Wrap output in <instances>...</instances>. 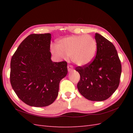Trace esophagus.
<instances>
[{"label":"esophagus","mask_w":133,"mask_h":133,"mask_svg":"<svg viewBox=\"0 0 133 133\" xmlns=\"http://www.w3.org/2000/svg\"><path fill=\"white\" fill-rule=\"evenodd\" d=\"M67 68H68V71L69 72L73 71V67L71 64H68V66H67Z\"/></svg>","instance_id":"34e87169"}]
</instances>
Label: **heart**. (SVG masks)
I'll list each match as a JSON object with an SVG mask.
<instances>
[{"mask_svg":"<svg viewBox=\"0 0 133 133\" xmlns=\"http://www.w3.org/2000/svg\"><path fill=\"white\" fill-rule=\"evenodd\" d=\"M57 49L52 47L54 55L64 58L70 56L72 62L78 66H84L90 63L94 58L97 50V43L92 36L73 35L59 41Z\"/></svg>","mask_w":133,"mask_h":133,"instance_id":"1","label":"heart"}]
</instances>
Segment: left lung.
Returning <instances> with one entry per match:
<instances>
[{
    "label": "left lung",
    "mask_w": 133,
    "mask_h": 133,
    "mask_svg": "<svg viewBox=\"0 0 133 133\" xmlns=\"http://www.w3.org/2000/svg\"><path fill=\"white\" fill-rule=\"evenodd\" d=\"M97 55L92 62L75 68L80 74L78 91L87 99L102 101L118 88L122 72L121 61L115 47L103 36L95 34Z\"/></svg>",
    "instance_id": "obj_1"
}]
</instances>
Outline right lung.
<instances>
[{
    "label": "right lung",
    "mask_w": 133,
    "mask_h": 133,
    "mask_svg": "<svg viewBox=\"0 0 133 133\" xmlns=\"http://www.w3.org/2000/svg\"><path fill=\"white\" fill-rule=\"evenodd\" d=\"M51 34H31L11 60L10 82L18 98L31 106L44 107L57 98L60 81L67 74L66 61L51 59Z\"/></svg>",
    "instance_id": "right-lung-1"
}]
</instances>
